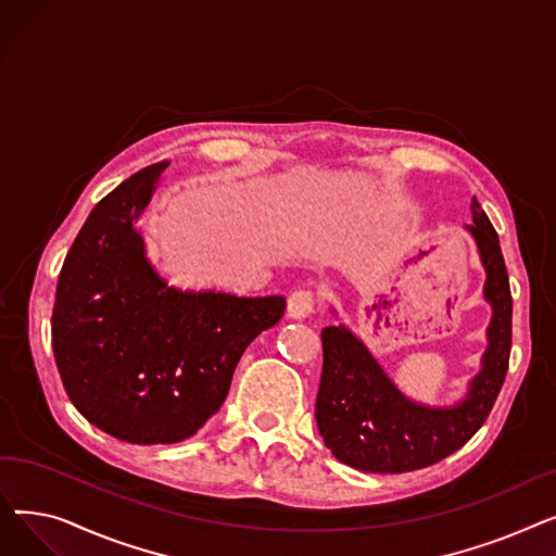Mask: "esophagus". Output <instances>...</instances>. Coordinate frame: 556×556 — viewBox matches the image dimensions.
Returning a JSON list of instances; mask_svg holds the SVG:
<instances>
[{
    "label": "esophagus",
    "instance_id": "obj_1",
    "mask_svg": "<svg viewBox=\"0 0 556 556\" xmlns=\"http://www.w3.org/2000/svg\"><path fill=\"white\" fill-rule=\"evenodd\" d=\"M313 308H315V298L311 290H295V293L288 298L286 313L290 319H304L313 313Z\"/></svg>",
    "mask_w": 556,
    "mask_h": 556
}]
</instances>
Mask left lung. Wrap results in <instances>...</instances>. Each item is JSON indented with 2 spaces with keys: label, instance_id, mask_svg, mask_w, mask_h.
Returning <instances> with one entry per match:
<instances>
[{
  "label": "left lung",
  "instance_id": "left-lung-1",
  "mask_svg": "<svg viewBox=\"0 0 556 556\" xmlns=\"http://www.w3.org/2000/svg\"><path fill=\"white\" fill-rule=\"evenodd\" d=\"M466 225L484 266V300L491 306L480 371L464 399L426 405L405 396L367 344L344 325L323 329V381L315 401L317 430L331 453L365 473L424 469L462 448L486 421L498 396L511 352V290L498 233L471 200Z\"/></svg>",
  "mask_w": 556,
  "mask_h": 556
}]
</instances>
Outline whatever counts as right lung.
Here are the masks:
<instances>
[{"instance_id": "obj_1", "label": "right lung", "mask_w": 556, "mask_h": 556, "mask_svg": "<svg viewBox=\"0 0 556 556\" xmlns=\"http://www.w3.org/2000/svg\"><path fill=\"white\" fill-rule=\"evenodd\" d=\"M166 162L146 166L87 216L55 286L51 344L76 410L130 444H175L223 405L248 344L281 295L237 298L168 286L137 223Z\"/></svg>"}]
</instances>
